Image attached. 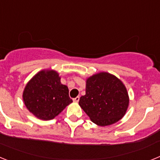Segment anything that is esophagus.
Segmentation results:
<instances>
[{
  "label": "esophagus",
  "mask_w": 160,
  "mask_h": 160,
  "mask_svg": "<svg viewBox=\"0 0 160 160\" xmlns=\"http://www.w3.org/2000/svg\"><path fill=\"white\" fill-rule=\"evenodd\" d=\"M79 99H80V97H79V96H78V97H76V98H73V101L74 102H78Z\"/></svg>",
  "instance_id": "esophagus-1"
}]
</instances>
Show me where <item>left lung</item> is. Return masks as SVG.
Returning <instances> with one entry per match:
<instances>
[{
  "instance_id": "8db88e82",
  "label": "left lung",
  "mask_w": 160,
  "mask_h": 160,
  "mask_svg": "<svg viewBox=\"0 0 160 160\" xmlns=\"http://www.w3.org/2000/svg\"><path fill=\"white\" fill-rule=\"evenodd\" d=\"M94 123L111 125L125 115L129 106L128 90L119 78L107 72L87 78L86 94L78 102Z\"/></svg>"
}]
</instances>
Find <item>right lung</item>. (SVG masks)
I'll list each match as a JSON object with an SVG mask.
<instances>
[{
    "mask_svg": "<svg viewBox=\"0 0 160 160\" xmlns=\"http://www.w3.org/2000/svg\"><path fill=\"white\" fill-rule=\"evenodd\" d=\"M22 98L29 112L42 120L53 119L73 102L68 87L53 70L37 73L25 86Z\"/></svg>",
    "mask_w": 160,
    "mask_h": 160,
    "instance_id": "add662e5",
    "label": "right lung"
}]
</instances>
